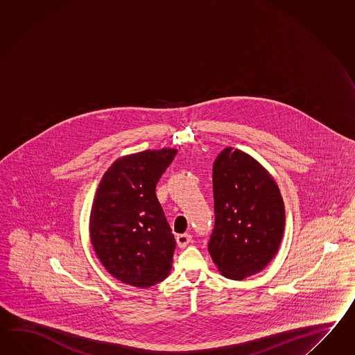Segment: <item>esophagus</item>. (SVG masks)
Instances as JSON below:
<instances>
[{"mask_svg": "<svg viewBox=\"0 0 355 355\" xmlns=\"http://www.w3.org/2000/svg\"><path fill=\"white\" fill-rule=\"evenodd\" d=\"M175 241H177V245H178V248H181V249H184L189 243L191 242V234H177V237H175Z\"/></svg>", "mask_w": 355, "mask_h": 355, "instance_id": "esophagus-1", "label": "esophagus"}]
</instances>
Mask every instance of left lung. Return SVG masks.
<instances>
[{
    "mask_svg": "<svg viewBox=\"0 0 355 355\" xmlns=\"http://www.w3.org/2000/svg\"><path fill=\"white\" fill-rule=\"evenodd\" d=\"M216 225L208 249L230 279L254 276L276 257L285 205L275 178L252 156L225 147L213 165Z\"/></svg>",
    "mask_w": 355,
    "mask_h": 355,
    "instance_id": "8db88e82",
    "label": "left lung"
}]
</instances>
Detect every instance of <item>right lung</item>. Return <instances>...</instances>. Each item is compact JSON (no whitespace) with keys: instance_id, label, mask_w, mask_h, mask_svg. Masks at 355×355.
Returning <instances> with one entry per match:
<instances>
[{"instance_id":"1","label":"right lung","mask_w":355,"mask_h":355,"mask_svg":"<svg viewBox=\"0 0 355 355\" xmlns=\"http://www.w3.org/2000/svg\"><path fill=\"white\" fill-rule=\"evenodd\" d=\"M175 148L116 159L96 191L89 237L105 269L125 285L150 287L171 273L175 241L156 198V183Z\"/></svg>"}]
</instances>
